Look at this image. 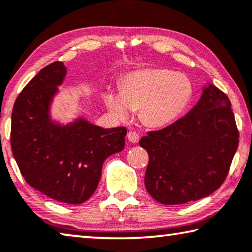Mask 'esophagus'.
<instances>
[{"mask_svg":"<svg viewBox=\"0 0 252 252\" xmlns=\"http://www.w3.org/2000/svg\"><path fill=\"white\" fill-rule=\"evenodd\" d=\"M126 137H127V140L132 143H137L139 140H140V135H139V133L135 132V131H132V130L127 132Z\"/></svg>","mask_w":252,"mask_h":252,"instance_id":"34e87169","label":"esophagus"}]
</instances>
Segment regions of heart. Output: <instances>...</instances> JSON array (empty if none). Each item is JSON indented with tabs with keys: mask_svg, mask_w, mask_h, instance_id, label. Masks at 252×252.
Wrapping results in <instances>:
<instances>
[{
	"mask_svg": "<svg viewBox=\"0 0 252 252\" xmlns=\"http://www.w3.org/2000/svg\"><path fill=\"white\" fill-rule=\"evenodd\" d=\"M193 84L186 75L165 68H142L121 79V90H107L105 105L120 121L132 111L149 126L169 125L181 115L193 96Z\"/></svg>",
	"mask_w": 252,
	"mask_h": 252,
	"instance_id": "b5f03b06",
	"label": "heart"
}]
</instances>
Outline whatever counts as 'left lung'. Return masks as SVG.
Here are the masks:
<instances>
[{"label":"left lung","instance_id":"8db88e82","mask_svg":"<svg viewBox=\"0 0 252 252\" xmlns=\"http://www.w3.org/2000/svg\"><path fill=\"white\" fill-rule=\"evenodd\" d=\"M139 145L149 155L145 185L156 201L176 205L209 196L225 181L239 145L229 97L209 84L185 117L149 131Z\"/></svg>","mask_w":252,"mask_h":252}]
</instances>
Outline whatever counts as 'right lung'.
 Wrapping results in <instances>:
<instances>
[{
    "instance_id": "1",
    "label": "right lung",
    "mask_w": 252,
    "mask_h": 252,
    "mask_svg": "<svg viewBox=\"0 0 252 252\" xmlns=\"http://www.w3.org/2000/svg\"><path fill=\"white\" fill-rule=\"evenodd\" d=\"M66 75L62 62L46 66L15 99L11 148L23 178L55 201L81 204L97 189L102 166L125 148V126L103 129L84 119L62 126L50 104Z\"/></svg>"
}]
</instances>
